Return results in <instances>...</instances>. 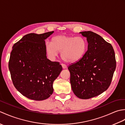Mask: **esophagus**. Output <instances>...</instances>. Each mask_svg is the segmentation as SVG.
Segmentation results:
<instances>
[{
	"instance_id": "obj_1",
	"label": "esophagus",
	"mask_w": 125,
	"mask_h": 125,
	"mask_svg": "<svg viewBox=\"0 0 125 125\" xmlns=\"http://www.w3.org/2000/svg\"><path fill=\"white\" fill-rule=\"evenodd\" d=\"M61 65H62V68H63V69H66V68H67V66L65 64H63V63H62V64H61Z\"/></svg>"
}]
</instances>
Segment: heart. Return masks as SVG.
<instances>
[{"label": "heart", "mask_w": 125, "mask_h": 125, "mask_svg": "<svg viewBox=\"0 0 125 125\" xmlns=\"http://www.w3.org/2000/svg\"><path fill=\"white\" fill-rule=\"evenodd\" d=\"M45 47L50 57H56L59 52L65 62H76L81 60L85 54L87 42L83 37L61 34L53 37L52 43L46 42Z\"/></svg>", "instance_id": "1"}]
</instances>
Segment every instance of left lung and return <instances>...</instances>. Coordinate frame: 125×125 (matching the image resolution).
<instances>
[{
    "mask_svg": "<svg viewBox=\"0 0 125 125\" xmlns=\"http://www.w3.org/2000/svg\"><path fill=\"white\" fill-rule=\"evenodd\" d=\"M86 38L87 50L78 62L68 67L70 83L77 97L87 99L102 94L111 83L116 68L112 46L91 31L79 33Z\"/></svg>",
    "mask_w": 125,
    "mask_h": 125,
    "instance_id": "obj_1",
    "label": "left lung"
}]
</instances>
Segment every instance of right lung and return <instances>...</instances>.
I'll use <instances>...</instances> for the list:
<instances>
[{
	"instance_id": "right-lung-1",
	"label": "right lung",
	"mask_w": 125,
	"mask_h": 125,
	"mask_svg": "<svg viewBox=\"0 0 125 125\" xmlns=\"http://www.w3.org/2000/svg\"><path fill=\"white\" fill-rule=\"evenodd\" d=\"M54 32L26 34L12 47L9 68L13 83L28 99L49 98L54 91V81L62 70L59 62L47 57L45 40Z\"/></svg>"
}]
</instances>
